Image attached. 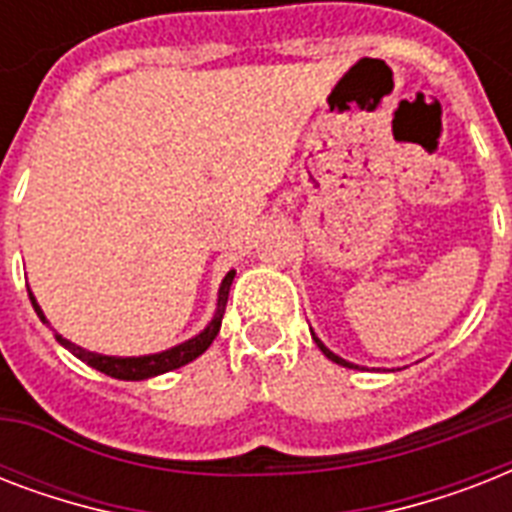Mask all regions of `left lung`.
Instances as JSON below:
<instances>
[{
    "instance_id": "1",
    "label": "left lung",
    "mask_w": 512,
    "mask_h": 512,
    "mask_svg": "<svg viewBox=\"0 0 512 512\" xmlns=\"http://www.w3.org/2000/svg\"><path fill=\"white\" fill-rule=\"evenodd\" d=\"M311 335H313V332H311ZM313 340H316V345H319L321 353H324V356H327L329 361H335V364H340V366H348V369H358L356 364H350V361H345V358H340V356H337V353H332V350H329L327 345H324V342H321L316 335H313Z\"/></svg>"
}]
</instances>
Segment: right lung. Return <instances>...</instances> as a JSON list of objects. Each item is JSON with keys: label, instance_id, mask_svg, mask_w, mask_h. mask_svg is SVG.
Listing matches in <instances>:
<instances>
[{"label": "right lung", "instance_id": "obj_1", "mask_svg": "<svg viewBox=\"0 0 512 512\" xmlns=\"http://www.w3.org/2000/svg\"><path fill=\"white\" fill-rule=\"evenodd\" d=\"M233 276H236V271H228V276H225L223 284H220V292H217V311L215 316H212V321L204 327V332H199V335L191 337V340L180 342V345H175V348L162 350V353H151V356H127V358L100 356V353L79 348V345H74V342L66 340V337L55 335V340H58L63 348L71 350L76 358H82L84 364H90L92 369H98V372L108 374V377H116V380H148V377H156V374L172 372V369H180V366H185L188 361H193V358H199L201 353L212 345V340H215L217 332H220V324H223L225 303H228V292H231ZM28 297H31V305H34L36 316L47 324L42 308H39V303H36L34 292H28Z\"/></svg>", "mask_w": 512, "mask_h": 512}]
</instances>
